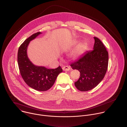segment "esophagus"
Segmentation results:
<instances>
[{
  "mask_svg": "<svg viewBox=\"0 0 127 127\" xmlns=\"http://www.w3.org/2000/svg\"><path fill=\"white\" fill-rule=\"evenodd\" d=\"M62 69H63V70L64 71H68L70 70V67L69 66H64V67H63Z\"/></svg>",
  "mask_w": 127,
  "mask_h": 127,
  "instance_id": "obj_1",
  "label": "esophagus"
}]
</instances>
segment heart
<instances>
[{"label":"heart","mask_w":127,"mask_h":127,"mask_svg":"<svg viewBox=\"0 0 127 127\" xmlns=\"http://www.w3.org/2000/svg\"><path fill=\"white\" fill-rule=\"evenodd\" d=\"M79 41H73L72 44L70 45V47H75L76 46H77L78 44H79ZM88 44L87 43H82L81 44H80L78 46V48L77 49V50L75 51V54L76 55H80L81 54H82L83 52H84V51H85L88 48Z\"/></svg>","instance_id":"heart-1"}]
</instances>
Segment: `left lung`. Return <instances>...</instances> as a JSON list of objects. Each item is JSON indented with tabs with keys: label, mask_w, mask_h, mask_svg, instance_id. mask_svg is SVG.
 <instances>
[{
	"label": "left lung",
	"mask_w": 127,
	"mask_h": 127,
	"mask_svg": "<svg viewBox=\"0 0 127 127\" xmlns=\"http://www.w3.org/2000/svg\"><path fill=\"white\" fill-rule=\"evenodd\" d=\"M94 38L93 50L86 52L70 65L80 73L79 79L74 84L81 91H88L96 87L104 78L108 68V52L102 41L97 37Z\"/></svg>",
	"instance_id": "1"
}]
</instances>
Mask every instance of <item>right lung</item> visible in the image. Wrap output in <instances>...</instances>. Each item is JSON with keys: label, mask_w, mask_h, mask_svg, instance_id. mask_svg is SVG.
<instances>
[{"label": "right lung", "mask_w": 127, "mask_h": 127, "mask_svg": "<svg viewBox=\"0 0 127 127\" xmlns=\"http://www.w3.org/2000/svg\"><path fill=\"white\" fill-rule=\"evenodd\" d=\"M41 33H34L23 42L18 49L17 61L20 74L27 85L36 90L45 91L52 87L58 75L63 70L60 66L55 69L37 66L29 59L27 49L29 42Z\"/></svg>", "instance_id": "add662e5"}]
</instances>
